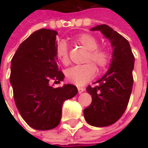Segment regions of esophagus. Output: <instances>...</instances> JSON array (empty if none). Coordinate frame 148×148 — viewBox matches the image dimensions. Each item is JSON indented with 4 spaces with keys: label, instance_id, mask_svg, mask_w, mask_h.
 <instances>
[{
    "label": "esophagus",
    "instance_id": "34e87169",
    "mask_svg": "<svg viewBox=\"0 0 148 148\" xmlns=\"http://www.w3.org/2000/svg\"><path fill=\"white\" fill-rule=\"evenodd\" d=\"M77 89H78V91H79V93H82L83 91L85 90V88H84V87H80V86H78V87H77Z\"/></svg>",
    "mask_w": 148,
    "mask_h": 148
}]
</instances>
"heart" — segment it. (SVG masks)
Masks as SVG:
<instances>
[{"mask_svg":"<svg viewBox=\"0 0 148 148\" xmlns=\"http://www.w3.org/2000/svg\"><path fill=\"white\" fill-rule=\"evenodd\" d=\"M76 41L88 50V53L86 58V63L75 66L67 69L66 71V77L70 82L77 86H82L93 79L96 75L95 64L99 70H104L110 66L112 61V53L108 49L99 48L98 39L90 34H81L76 38ZM55 54L62 64L65 66L69 64L70 58L68 49L64 41H60L58 43L55 49Z\"/></svg>","mask_w":148,"mask_h":148,"instance_id":"1","label":"heart"}]
</instances>
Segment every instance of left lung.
<instances>
[{
    "label": "left lung",
    "mask_w": 148,
    "mask_h": 148,
    "mask_svg": "<svg viewBox=\"0 0 148 148\" xmlns=\"http://www.w3.org/2000/svg\"><path fill=\"white\" fill-rule=\"evenodd\" d=\"M91 30L101 32L114 50L110 67L96 82L99 85L86 88L92 102L84 110V116L92 126L106 127L117 122L128 106L134 84V56L128 40L110 26L97 25Z\"/></svg>",
    "instance_id": "left-lung-1"
}]
</instances>
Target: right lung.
<instances>
[{
    "mask_svg": "<svg viewBox=\"0 0 148 148\" xmlns=\"http://www.w3.org/2000/svg\"><path fill=\"white\" fill-rule=\"evenodd\" d=\"M55 30L41 29L21 43L11 60L10 82L20 115L30 127L49 130L59 124L62 106L77 94L76 86L65 84L53 88L50 81L60 82Z\"/></svg>",
    "mask_w": 148,
    "mask_h": 148,
    "instance_id": "obj_1",
    "label": "right lung"
}]
</instances>
